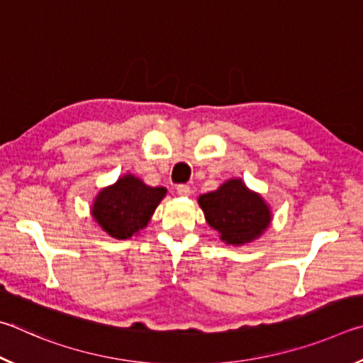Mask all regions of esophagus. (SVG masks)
Masks as SVG:
<instances>
[{"label":"esophagus","instance_id":"obj_1","mask_svg":"<svg viewBox=\"0 0 363 363\" xmlns=\"http://www.w3.org/2000/svg\"><path fill=\"white\" fill-rule=\"evenodd\" d=\"M177 193L180 196H189V194H191V188H189L188 185H178Z\"/></svg>","mask_w":363,"mask_h":363}]
</instances>
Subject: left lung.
<instances>
[{"label":"left lung","instance_id":"left-lung-1","mask_svg":"<svg viewBox=\"0 0 363 363\" xmlns=\"http://www.w3.org/2000/svg\"><path fill=\"white\" fill-rule=\"evenodd\" d=\"M198 204L207 225L228 245H245L268 230L272 212L263 196L253 191L242 178H230L215 189L201 194Z\"/></svg>","mask_w":363,"mask_h":363}]
</instances>
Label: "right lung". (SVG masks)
Listing matches in <instances>:
<instances>
[{"label": "right lung", "instance_id": "right-lung-1", "mask_svg": "<svg viewBox=\"0 0 363 363\" xmlns=\"http://www.w3.org/2000/svg\"><path fill=\"white\" fill-rule=\"evenodd\" d=\"M167 189L150 186L133 174H124L95 196L91 215L108 236L118 240L130 239L145 230Z\"/></svg>", "mask_w": 363, "mask_h": 363}]
</instances>
